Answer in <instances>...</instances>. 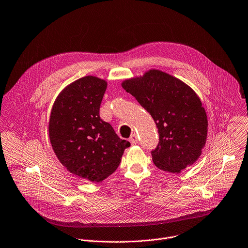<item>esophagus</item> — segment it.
<instances>
[{
  "mask_svg": "<svg viewBox=\"0 0 248 248\" xmlns=\"http://www.w3.org/2000/svg\"><path fill=\"white\" fill-rule=\"evenodd\" d=\"M129 142L133 145V144H137L138 143V137H137V135L135 134V133H133L131 136H130V138H129Z\"/></svg>",
  "mask_w": 248,
  "mask_h": 248,
  "instance_id": "34e87169",
  "label": "esophagus"
}]
</instances>
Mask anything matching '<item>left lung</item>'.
<instances>
[{
  "mask_svg": "<svg viewBox=\"0 0 248 248\" xmlns=\"http://www.w3.org/2000/svg\"><path fill=\"white\" fill-rule=\"evenodd\" d=\"M122 87L153 117L159 142L152 152L160 170L181 173L202 155L208 118L197 93L182 80L159 69L122 82Z\"/></svg>",
  "mask_w": 248,
  "mask_h": 248,
  "instance_id": "left-lung-1",
  "label": "left lung"
}]
</instances>
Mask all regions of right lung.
Returning a JSON list of instances; mask_svg holds the SVG:
<instances>
[{"label": "right lung", "instance_id": "right-lung-1", "mask_svg": "<svg viewBox=\"0 0 248 248\" xmlns=\"http://www.w3.org/2000/svg\"><path fill=\"white\" fill-rule=\"evenodd\" d=\"M106 88L105 80L92 75L70 83L57 96L48 125L60 162L71 174L93 183L113 174L130 146L99 117Z\"/></svg>", "mask_w": 248, "mask_h": 248}]
</instances>
